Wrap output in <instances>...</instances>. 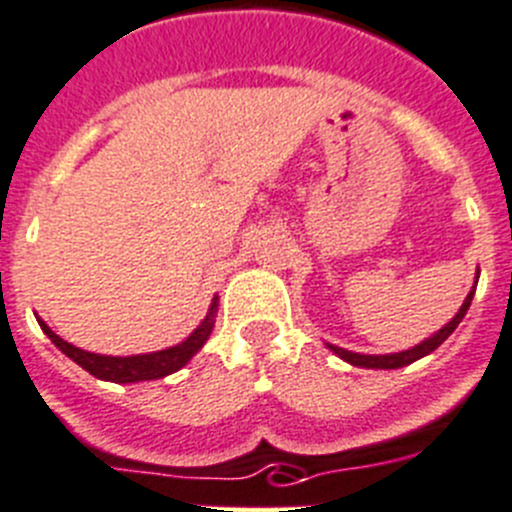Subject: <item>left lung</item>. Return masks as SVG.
Here are the masks:
<instances>
[{"mask_svg": "<svg viewBox=\"0 0 512 512\" xmlns=\"http://www.w3.org/2000/svg\"><path fill=\"white\" fill-rule=\"evenodd\" d=\"M477 279H480V271H477ZM477 287V284H475ZM475 287H472V292L467 294V299H464L462 309H459L457 314H454V320L447 322V325L442 327V330L437 332L434 337H429V340H424L421 345H416V348L411 350H403V353H393V355H360V353H350V350H342V348H335V345H327V348L332 350L335 355H340L342 360H348L350 365H358V368H403V365L414 363V360L424 358V355L434 353V350L442 345L444 340H447L449 335H452L454 330H457L459 322L464 320V314H467V309H470L472 304V297H475Z\"/></svg>", "mask_w": 512, "mask_h": 512, "instance_id": "obj_1", "label": "left lung"}]
</instances>
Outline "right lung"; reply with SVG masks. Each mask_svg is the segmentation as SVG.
Masks as SVG:
<instances>
[{
	"instance_id": "add662e5",
	"label": "right lung",
	"mask_w": 512,
	"mask_h": 512,
	"mask_svg": "<svg viewBox=\"0 0 512 512\" xmlns=\"http://www.w3.org/2000/svg\"><path fill=\"white\" fill-rule=\"evenodd\" d=\"M215 309H218V299H213L208 309V317L200 322V327L187 337L185 342L175 345V348L159 350V353L149 355H129V358H114V355H96L86 353V350L75 348L70 342H65L63 337L55 335L48 325L42 320L40 327L42 332L55 342V348L63 350L70 360L81 365L83 370H88L91 375L101 378V381H114V383H139V381H154V378H164V375L175 373L182 365H187V360L198 353L205 345V340L210 337L215 325Z\"/></svg>"
}]
</instances>
